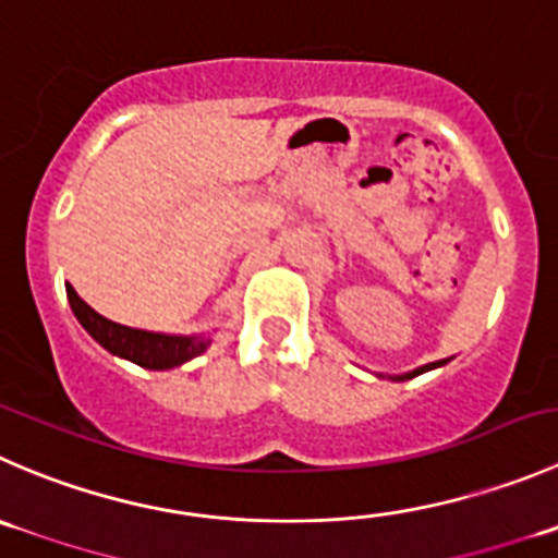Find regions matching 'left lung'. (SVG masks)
Here are the masks:
<instances>
[{"mask_svg": "<svg viewBox=\"0 0 558 558\" xmlns=\"http://www.w3.org/2000/svg\"><path fill=\"white\" fill-rule=\"evenodd\" d=\"M445 362H447V360L430 362V365L416 367V371H411V373H403V376H392V381H405V378H414V376H420V373H425V371H434V367H441V365H445Z\"/></svg>", "mask_w": 558, "mask_h": 558, "instance_id": "8db88e82", "label": "left lung"}]
</instances>
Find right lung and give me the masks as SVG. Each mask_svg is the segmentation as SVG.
Wrapping results in <instances>:
<instances>
[{"mask_svg":"<svg viewBox=\"0 0 558 558\" xmlns=\"http://www.w3.org/2000/svg\"><path fill=\"white\" fill-rule=\"evenodd\" d=\"M68 300L81 327H84L102 349L122 356V360L135 362V365L149 367V371H169V367L182 365V362L204 354L209 345V340L196 338V335H193V338H185V335L147 332V329H133L124 327V324L111 322V318L92 311V307L75 294L73 286H68Z\"/></svg>","mask_w":558,"mask_h":558,"instance_id":"add662e5","label":"right lung"}]
</instances>
